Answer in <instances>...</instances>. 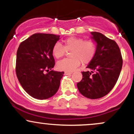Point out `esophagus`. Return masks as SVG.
<instances>
[{
	"mask_svg": "<svg viewBox=\"0 0 134 134\" xmlns=\"http://www.w3.org/2000/svg\"><path fill=\"white\" fill-rule=\"evenodd\" d=\"M72 74V72H65V75H70V74Z\"/></svg>",
	"mask_w": 134,
	"mask_h": 134,
	"instance_id": "1",
	"label": "esophagus"
}]
</instances>
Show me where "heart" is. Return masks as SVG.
Wrapping results in <instances>:
<instances>
[{
  "mask_svg": "<svg viewBox=\"0 0 134 134\" xmlns=\"http://www.w3.org/2000/svg\"><path fill=\"white\" fill-rule=\"evenodd\" d=\"M64 46L56 43L52 48V53L57 58L65 55L66 50L71 51L70 58H65L57 63L60 70L72 72L81 65L87 64L92 61L96 52V44L92 40H85L81 38L69 37L64 41Z\"/></svg>",
  "mask_w": 134,
  "mask_h": 134,
  "instance_id": "1",
  "label": "heart"
}]
</instances>
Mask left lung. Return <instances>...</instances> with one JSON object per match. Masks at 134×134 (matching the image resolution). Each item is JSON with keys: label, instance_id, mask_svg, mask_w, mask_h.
Listing matches in <instances>:
<instances>
[{"label": "left lung", "instance_id": "1", "mask_svg": "<svg viewBox=\"0 0 134 134\" xmlns=\"http://www.w3.org/2000/svg\"><path fill=\"white\" fill-rule=\"evenodd\" d=\"M91 38L96 43L94 57L82 72V79L77 84L83 96L98 99L113 88L122 68L123 60L119 47L115 41L98 32H91Z\"/></svg>", "mask_w": 134, "mask_h": 134}]
</instances>
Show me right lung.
I'll return each instance as SVG.
<instances>
[{
	"label": "right lung",
	"instance_id": "add662e5",
	"mask_svg": "<svg viewBox=\"0 0 134 134\" xmlns=\"http://www.w3.org/2000/svg\"><path fill=\"white\" fill-rule=\"evenodd\" d=\"M59 39L58 35L36 33L19 44L16 75L23 88L34 98H51L59 88L64 72L52 70L55 65L52 48Z\"/></svg>",
	"mask_w": 134,
	"mask_h": 134
}]
</instances>
